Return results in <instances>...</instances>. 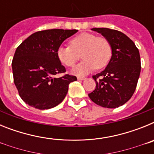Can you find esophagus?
Returning <instances> with one entry per match:
<instances>
[{"label":"esophagus","mask_w":154,"mask_h":154,"mask_svg":"<svg viewBox=\"0 0 154 154\" xmlns=\"http://www.w3.org/2000/svg\"><path fill=\"white\" fill-rule=\"evenodd\" d=\"M78 80H85V78H84V77H78Z\"/></svg>","instance_id":"1"}]
</instances>
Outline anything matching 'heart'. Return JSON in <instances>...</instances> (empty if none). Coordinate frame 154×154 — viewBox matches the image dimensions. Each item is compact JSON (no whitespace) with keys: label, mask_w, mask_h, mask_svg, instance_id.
Listing matches in <instances>:
<instances>
[{"label":"heart","mask_w":154,"mask_h":154,"mask_svg":"<svg viewBox=\"0 0 154 154\" xmlns=\"http://www.w3.org/2000/svg\"><path fill=\"white\" fill-rule=\"evenodd\" d=\"M81 54L82 62L75 66L71 72L77 76L89 74L95 68H104L112 56V46L104 37L91 33H82L70 41V46L62 45L57 50V56L63 65L72 67Z\"/></svg>","instance_id":"heart-1"}]
</instances>
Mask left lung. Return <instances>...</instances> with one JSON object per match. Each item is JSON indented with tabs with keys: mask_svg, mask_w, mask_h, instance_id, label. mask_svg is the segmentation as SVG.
I'll list each match as a JSON object with an SVG mask.
<instances>
[{
	"mask_svg": "<svg viewBox=\"0 0 154 154\" xmlns=\"http://www.w3.org/2000/svg\"><path fill=\"white\" fill-rule=\"evenodd\" d=\"M109 41L112 57L106 68L92 76L96 89L89 94L92 102L105 108H117L132 97L140 74V56L134 42L125 34L106 28H92ZM99 77L101 80H96Z\"/></svg>",
	"mask_w": 154,
	"mask_h": 154,
	"instance_id": "left-lung-1",
	"label": "left lung"
}]
</instances>
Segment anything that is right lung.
Masks as SVG:
<instances>
[{"instance_id": "right-lung-1", "label": "right lung", "mask_w": 154, "mask_h": 154, "mask_svg": "<svg viewBox=\"0 0 154 154\" xmlns=\"http://www.w3.org/2000/svg\"><path fill=\"white\" fill-rule=\"evenodd\" d=\"M78 30L49 29L30 35L16 49L13 61L14 82L23 101L38 109H48L63 101L69 85L76 81L65 72L57 50Z\"/></svg>"}]
</instances>
